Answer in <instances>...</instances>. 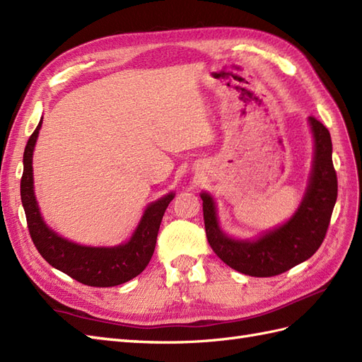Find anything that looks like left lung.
<instances>
[{
    "instance_id": "8db88e82",
    "label": "left lung",
    "mask_w": 362,
    "mask_h": 362,
    "mask_svg": "<svg viewBox=\"0 0 362 362\" xmlns=\"http://www.w3.org/2000/svg\"><path fill=\"white\" fill-rule=\"evenodd\" d=\"M315 153L308 189L295 214L284 225L255 240H235L221 230L211 194L202 192L208 243L221 262L251 276H274L292 269L318 251L326 237L338 196L329 129L309 117Z\"/></svg>"
}]
</instances>
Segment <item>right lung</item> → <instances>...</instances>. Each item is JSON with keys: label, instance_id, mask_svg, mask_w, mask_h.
Wrapping results in <instances>:
<instances>
[{"label": "right lung", "instance_id": "1", "mask_svg": "<svg viewBox=\"0 0 362 362\" xmlns=\"http://www.w3.org/2000/svg\"><path fill=\"white\" fill-rule=\"evenodd\" d=\"M41 124L42 119L25 145L21 177V200L33 245L45 262L82 284L111 287L133 280L151 260L162 217L174 199V192L166 194L146 206L127 243L111 247H93L70 242L45 225L35 197L32 160Z\"/></svg>", "mask_w": 362, "mask_h": 362}]
</instances>
